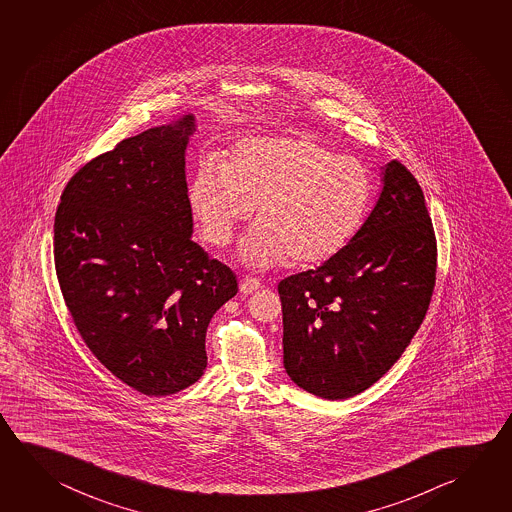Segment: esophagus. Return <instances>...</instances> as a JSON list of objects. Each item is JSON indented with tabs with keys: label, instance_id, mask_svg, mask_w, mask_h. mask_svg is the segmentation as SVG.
Masks as SVG:
<instances>
[{
	"label": "esophagus",
	"instance_id": "1",
	"mask_svg": "<svg viewBox=\"0 0 512 512\" xmlns=\"http://www.w3.org/2000/svg\"><path fill=\"white\" fill-rule=\"evenodd\" d=\"M260 287V282L257 278H241V282H239V291L243 293V295H250L253 291H257Z\"/></svg>",
	"mask_w": 512,
	"mask_h": 512
}]
</instances>
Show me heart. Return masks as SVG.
<instances>
[{
  "instance_id": "b5f03b06",
  "label": "heart",
  "mask_w": 512,
  "mask_h": 512,
  "mask_svg": "<svg viewBox=\"0 0 512 512\" xmlns=\"http://www.w3.org/2000/svg\"><path fill=\"white\" fill-rule=\"evenodd\" d=\"M372 196L365 163L305 135L243 142L226 163L203 160L189 185L190 212L216 248L234 241L255 208L259 225L241 244V259L253 268L336 257L358 234Z\"/></svg>"
}]
</instances>
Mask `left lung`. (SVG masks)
<instances>
[{"label": "left lung", "instance_id": "obj_1", "mask_svg": "<svg viewBox=\"0 0 512 512\" xmlns=\"http://www.w3.org/2000/svg\"><path fill=\"white\" fill-rule=\"evenodd\" d=\"M336 257L278 284L284 368L309 394L347 399L385 376L430 305L437 241L424 194L403 163Z\"/></svg>", "mask_w": 512, "mask_h": 512}]
</instances>
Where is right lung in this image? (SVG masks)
<instances>
[{"mask_svg":"<svg viewBox=\"0 0 512 512\" xmlns=\"http://www.w3.org/2000/svg\"><path fill=\"white\" fill-rule=\"evenodd\" d=\"M194 115L93 158L57 207V280L95 358L151 397L194 385L208 323L237 293L234 271L194 243L185 151Z\"/></svg>","mask_w":512,"mask_h":512,"instance_id":"add662e5","label":"right lung"}]
</instances>
